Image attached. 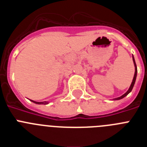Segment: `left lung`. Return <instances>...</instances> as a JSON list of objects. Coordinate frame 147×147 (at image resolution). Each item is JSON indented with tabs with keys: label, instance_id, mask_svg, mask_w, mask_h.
Here are the masks:
<instances>
[{
	"label": "left lung",
	"instance_id": "left-lung-1",
	"mask_svg": "<svg viewBox=\"0 0 147 147\" xmlns=\"http://www.w3.org/2000/svg\"><path fill=\"white\" fill-rule=\"evenodd\" d=\"M132 60H133V63H134V65H135V74H134V77H133V80H132V83H131L130 86H129V88L128 89V90H127V92H126L124 94H123L120 97H118V98H113V100H119V99H121V98H124V97L126 96H127V95L129 94V93H130L131 91H132V88H133V86H134L135 85V82H136V76H137V66H136V61H135V59H134V57H133V55H132Z\"/></svg>",
	"mask_w": 147,
	"mask_h": 147
}]
</instances>
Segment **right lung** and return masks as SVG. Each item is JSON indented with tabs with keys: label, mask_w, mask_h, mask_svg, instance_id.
I'll list each match as a JSON object with an SVG mask.
<instances>
[{
	"label": "right lung",
	"mask_w": 147,
	"mask_h": 147,
	"mask_svg": "<svg viewBox=\"0 0 147 147\" xmlns=\"http://www.w3.org/2000/svg\"><path fill=\"white\" fill-rule=\"evenodd\" d=\"M31 102H34L35 104H37V105H48L49 103V102H35V101H33V100H30Z\"/></svg>",
	"instance_id": "obj_1"
}]
</instances>
